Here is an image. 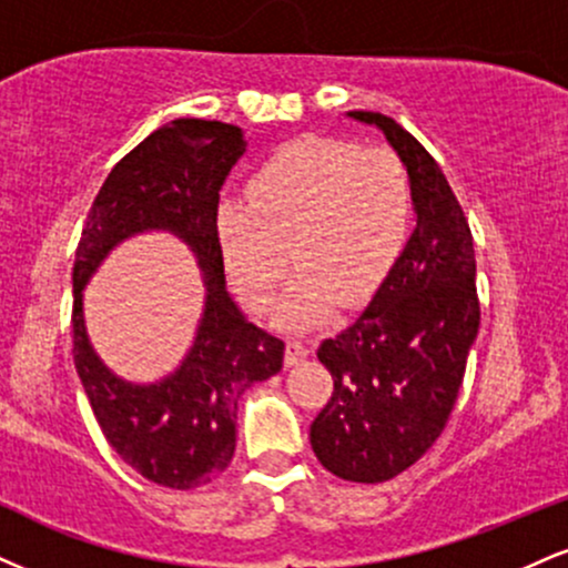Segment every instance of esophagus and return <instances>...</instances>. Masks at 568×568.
Masks as SVG:
<instances>
[{
	"label": "esophagus",
	"instance_id": "obj_1",
	"mask_svg": "<svg viewBox=\"0 0 568 568\" xmlns=\"http://www.w3.org/2000/svg\"><path fill=\"white\" fill-rule=\"evenodd\" d=\"M306 354H310V346H306L304 341L291 338L288 344H285V367L298 365V362L306 359Z\"/></svg>",
	"mask_w": 568,
	"mask_h": 568
}]
</instances>
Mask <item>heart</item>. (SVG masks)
I'll return each mask as SVG.
<instances>
[{
    "label": "heart",
    "instance_id": "1",
    "mask_svg": "<svg viewBox=\"0 0 568 568\" xmlns=\"http://www.w3.org/2000/svg\"><path fill=\"white\" fill-rule=\"evenodd\" d=\"M248 201H224L216 241L251 310L264 312L298 270L275 323L306 331L333 304L357 306L392 272L409 235L413 184L399 155L341 140H293L248 182Z\"/></svg>",
    "mask_w": 568,
    "mask_h": 568
}]
</instances>
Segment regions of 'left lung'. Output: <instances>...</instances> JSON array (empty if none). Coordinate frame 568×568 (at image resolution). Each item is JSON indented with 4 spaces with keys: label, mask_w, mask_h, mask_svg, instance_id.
Instances as JSON below:
<instances>
[{
    "label": "left lung",
    "mask_w": 568,
    "mask_h": 568,
    "mask_svg": "<svg viewBox=\"0 0 568 568\" xmlns=\"http://www.w3.org/2000/svg\"><path fill=\"white\" fill-rule=\"evenodd\" d=\"M349 115L378 126L405 163L415 230L367 310L320 344L333 394L310 442L338 479L381 484L420 460L447 426L481 310L474 237L439 163L388 115Z\"/></svg>",
    "instance_id": "8db88e82"
}]
</instances>
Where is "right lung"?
I'll use <instances>...</instances> for the list:
<instances>
[{"label": "right lung", "mask_w": 568, "mask_h": 568, "mask_svg": "<svg viewBox=\"0 0 568 568\" xmlns=\"http://www.w3.org/2000/svg\"><path fill=\"white\" fill-rule=\"evenodd\" d=\"M243 153V129L222 121L176 119L155 129L102 182L73 262V362L94 418L126 466L169 489L203 487L230 466L237 399L283 367V341L248 323L224 288L219 190ZM150 229L191 245L207 304L183 365L155 385H132L88 344L83 288L115 244Z\"/></svg>", "instance_id": "1"}]
</instances>
